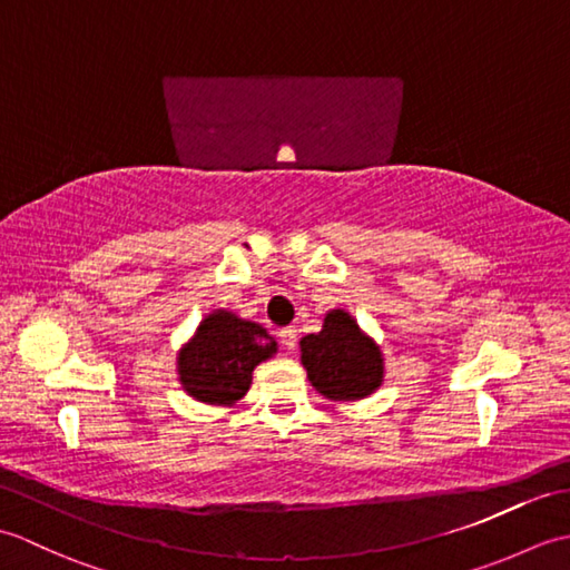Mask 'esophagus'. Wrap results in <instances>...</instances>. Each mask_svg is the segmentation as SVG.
I'll return each instance as SVG.
<instances>
[{
	"label": "esophagus",
	"instance_id": "34e87169",
	"mask_svg": "<svg viewBox=\"0 0 570 570\" xmlns=\"http://www.w3.org/2000/svg\"><path fill=\"white\" fill-rule=\"evenodd\" d=\"M278 341L286 350H294L296 347V328H282L278 331Z\"/></svg>",
	"mask_w": 570,
	"mask_h": 570
}]
</instances>
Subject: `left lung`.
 I'll return each mask as SVG.
<instances>
[{"instance_id":"1","label":"left lung","mask_w":570,"mask_h":570,"mask_svg":"<svg viewBox=\"0 0 570 570\" xmlns=\"http://www.w3.org/2000/svg\"><path fill=\"white\" fill-rule=\"evenodd\" d=\"M301 362L311 384L333 402L372 394L382 384V353L345 311H331L321 333L301 337Z\"/></svg>"}]
</instances>
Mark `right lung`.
Here are the masks:
<instances>
[{"label":"right lung","mask_w":570,"mask_h":570,"mask_svg":"<svg viewBox=\"0 0 570 570\" xmlns=\"http://www.w3.org/2000/svg\"><path fill=\"white\" fill-rule=\"evenodd\" d=\"M274 353L276 341L262 325L215 311L180 350V384L198 402L233 404L247 394L254 367Z\"/></svg>","instance_id":"1"}]
</instances>
